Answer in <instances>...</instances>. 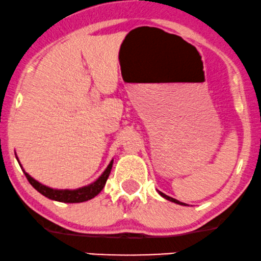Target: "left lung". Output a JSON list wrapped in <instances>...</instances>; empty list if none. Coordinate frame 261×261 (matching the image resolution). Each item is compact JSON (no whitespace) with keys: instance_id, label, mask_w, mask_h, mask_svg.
<instances>
[{"instance_id":"1","label":"left lung","mask_w":261,"mask_h":261,"mask_svg":"<svg viewBox=\"0 0 261 261\" xmlns=\"http://www.w3.org/2000/svg\"><path fill=\"white\" fill-rule=\"evenodd\" d=\"M159 194H160L161 196L164 197V199H166V200H169V201H172V202H174V203H178V204H183V206H186V203H184V202H179V201L176 200V199H173V197H170V196L165 195V194H164V193H161V191H159Z\"/></svg>"}]
</instances>
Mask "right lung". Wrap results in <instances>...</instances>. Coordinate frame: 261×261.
Returning a JSON list of instances; mask_svg holds the SVG:
<instances>
[{
  "label": "right lung",
  "instance_id": "1",
  "mask_svg": "<svg viewBox=\"0 0 261 261\" xmlns=\"http://www.w3.org/2000/svg\"><path fill=\"white\" fill-rule=\"evenodd\" d=\"M18 159V158H16ZM19 161V160H18ZM112 165H113V160L111 161L110 165L107 166V169L105 170V172L101 174L100 177L95 180L94 183L89 184V186H85L83 188H79V189H74V190H68V189H51L47 186H43L37 180L34 179L29 173H25L26 178L31 184L32 187L35 188L38 193H41L42 195H44L48 199L54 200V201H60V202H67V203H77V202H84V201H88L92 199L97 195L100 191L103 189L105 184H106L108 176H110L111 170H112Z\"/></svg>",
  "mask_w": 261,
  "mask_h": 261
}]
</instances>
